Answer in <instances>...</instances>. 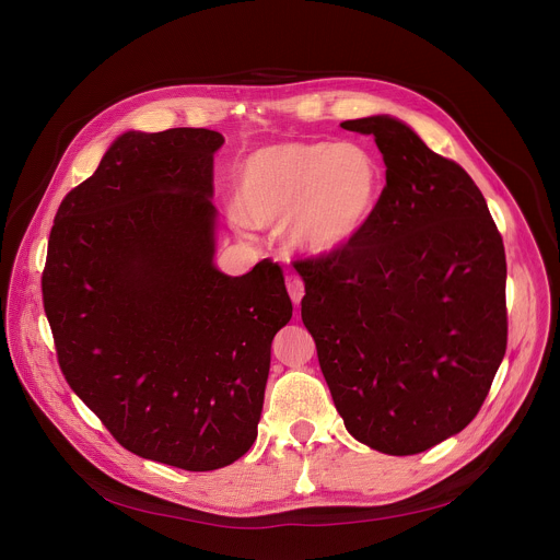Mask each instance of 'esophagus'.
<instances>
[{
	"mask_svg": "<svg viewBox=\"0 0 560 560\" xmlns=\"http://www.w3.org/2000/svg\"><path fill=\"white\" fill-rule=\"evenodd\" d=\"M285 288H288V292H290L292 303L299 305L301 299H303V294H305V283H303V279H301L299 275H290V277L285 279Z\"/></svg>",
	"mask_w": 560,
	"mask_h": 560,
	"instance_id": "34e87169",
	"label": "esophagus"
}]
</instances>
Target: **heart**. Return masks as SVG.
<instances>
[{
    "instance_id": "b5f03b06",
    "label": "heart",
    "mask_w": 560,
    "mask_h": 560,
    "mask_svg": "<svg viewBox=\"0 0 560 560\" xmlns=\"http://www.w3.org/2000/svg\"><path fill=\"white\" fill-rule=\"evenodd\" d=\"M383 171L370 148L354 141H290L248 154L234 173V208L253 225L288 221L290 242L328 255L372 221Z\"/></svg>"
}]
</instances>
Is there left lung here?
Listing matches in <instances>:
<instances>
[{
	"label": "left lung",
	"mask_w": 560,
	"mask_h": 560,
	"mask_svg": "<svg viewBox=\"0 0 560 560\" xmlns=\"http://www.w3.org/2000/svg\"><path fill=\"white\" fill-rule=\"evenodd\" d=\"M372 135L385 186L368 228L296 261L301 318L348 432L410 456L481 410L508 348L505 248L486 197L452 159L387 115Z\"/></svg>",
	"instance_id": "8db88e82"
}]
</instances>
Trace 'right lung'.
I'll return each mask as SVG.
<instances>
[{"instance_id":"right-lung-1","label":"right lung","mask_w":560,"mask_h":560,"mask_svg":"<svg viewBox=\"0 0 560 560\" xmlns=\"http://www.w3.org/2000/svg\"><path fill=\"white\" fill-rule=\"evenodd\" d=\"M208 128L124 132L55 217L42 275L57 361L128 452L188 471L257 439L270 343L290 322L283 270L212 264Z\"/></svg>"}]
</instances>
